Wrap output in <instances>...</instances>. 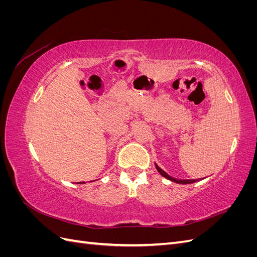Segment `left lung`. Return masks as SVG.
I'll use <instances>...</instances> for the list:
<instances>
[{
	"mask_svg": "<svg viewBox=\"0 0 257 257\" xmlns=\"http://www.w3.org/2000/svg\"><path fill=\"white\" fill-rule=\"evenodd\" d=\"M155 167H157V169H158V172L163 176V177H165V178H167V179H169V180H172V181H174V182H176V183H181V184H190V183H194V182H196L198 179H191V180H188V179H185V180H179V179H176V178H174V177H170L168 174H166L164 170H163L161 167H159L157 164H155Z\"/></svg>",
	"mask_w": 257,
	"mask_h": 257,
	"instance_id": "obj_1",
	"label": "left lung"
}]
</instances>
